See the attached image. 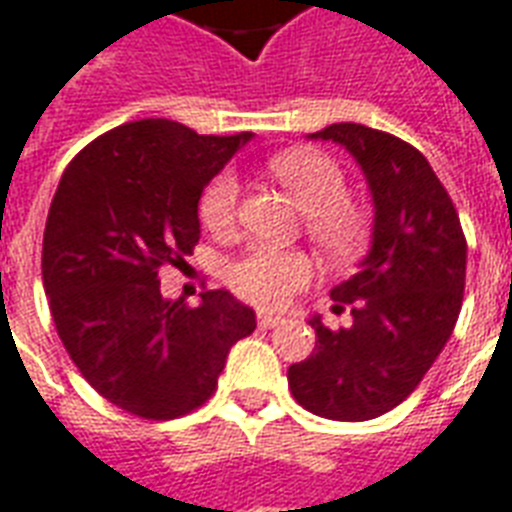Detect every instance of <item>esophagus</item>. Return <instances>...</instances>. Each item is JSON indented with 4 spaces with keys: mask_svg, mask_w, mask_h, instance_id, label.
<instances>
[{
    "mask_svg": "<svg viewBox=\"0 0 512 512\" xmlns=\"http://www.w3.org/2000/svg\"><path fill=\"white\" fill-rule=\"evenodd\" d=\"M282 317H273V314H257V325L263 327V330H271V327L282 325Z\"/></svg>",
    "mask_w": 512,
    "mask_h": 512,
    "instance_id": "1",
    "label": "esophagus"
}]
</instances>
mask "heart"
Segmentation results:
<instances>
[{
	"label": "heart",
	"mask_w": 512,
	"mask_h": 512,
	"mask_svg": "<svg viewBox=\"0 0 512 512\" xmlns=\"http://www.w3.org/2000/svg\"><path fill=\"white\" fill-rule=\"evenodd\" d=\"M271 171L306 214L311 241L327 257H349L365 239V214L346 198V177L333 158L317 150H292L276 155ZM239 177L230 169L220 171L201 195V220L214 233H225L236 222ZM314 276L311 260L292 249L255 247L228 268V284L249 303L282 308L292 295L306 290Z\"/></svg>",
	"instance_id": "b5f03b06"
}]
</instances>
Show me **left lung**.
Returning <instances> with one entry per match:
<instances>
[{"mask_svg":"<svg viewBox=\"0 0 512 512\" xmlns=\"http://www.w3.org/2000/svg\"><path fill=\"white\" fill-rule=\"evenodd\" d=\"M311 139L346 147L373 195L370 252L330 290L351 325H308L317 346L287 370L292 397L335 421L392 411L419 386L454 333L464 298L467 241L446 187L416 147L360 123H333Z\"/></svg>","mask_w":512,"mask_h":512,"instance_id":"left-lung-1","label":"left lung"}]
</instances>
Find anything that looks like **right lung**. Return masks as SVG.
I'll list each match as a JSON object with an SVG mask.
<instances>
[{"instance_id": "add662e5", "label": "right lung", "mask_w": 512, "mask_h": 512, "mask_svg": "<svg viewBox=\"0 0 512 512\" xmlns=\"http://www.w3.org/2000/svg\"><path fill=\"white\" fill-rule=\"evenodd\" d=\"M252 139L204 136L147 117L85 147L58 182L42 241V284L58 338L85 381L139 419L204 405L255 311L228 290L201 306L161 295L163 265H185L201 236L198 201Z\"/></svg>"}]
</instances>
